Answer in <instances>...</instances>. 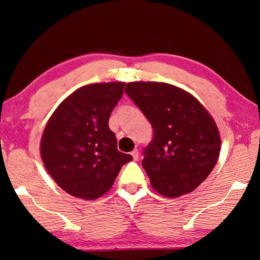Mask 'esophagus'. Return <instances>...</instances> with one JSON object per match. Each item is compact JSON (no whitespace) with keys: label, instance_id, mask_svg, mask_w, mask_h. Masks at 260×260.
Segmentation results:
<instances>
[{"label":"esophagus","instance_id":"1","mask_svg":"<svg viewBox=\"0 0 260 260\" xmlns=\"http://www.w3.org/2000/svg\"><path fill=\"white\" fill-rule=\"evenodd\" d=\"M131 156H133V157H134V159H135V161H137V159H138V157H140V151H138V150H137V149H134V150H133V151H131Z\"/></svg>","mask_w":260,"mask_h":260}]
</instances>
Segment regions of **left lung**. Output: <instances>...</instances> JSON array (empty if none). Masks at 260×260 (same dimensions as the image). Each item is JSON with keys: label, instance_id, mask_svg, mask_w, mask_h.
Wrapping results in <instances>:
<instances>
[{"label": "left lung", "instance_id": "1", "mask_svg": "<svg viewBox=\"0 0 260 260\" xmlns=\"http://www.w3.org/2000/svg\"><path fill=\"white\" fill-rule=\"evenodd\" d=\"M125 92L155 133L142 161L151 187L167 198L197 189L215 167L221 149L211 113L193 94L168 83L133 81Z\"/></svg>", "mask_w": 260, "mask_h": 260}]
</instances>
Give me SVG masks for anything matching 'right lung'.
I'll return each instance as SVG.
<instances>
[{
  "instance_id": "add662e5",
  "label": "right lung",
  "mask_w": 260,
  "mask_h": 260,
  "mask_svg": "<svg viewBox=\"0 0 260 260\" xmlns=\"http://www.w3.org/2000/svg\"><path fill=\"white\" fill-rule=\"evenodd\" d=\"M120 81L85 85L60 103L46 123L40 155L56 184L76 198L95 200L111 189L133 156L117 149L109 118L122 97Z\"/></svg>"
}]
</instances>
